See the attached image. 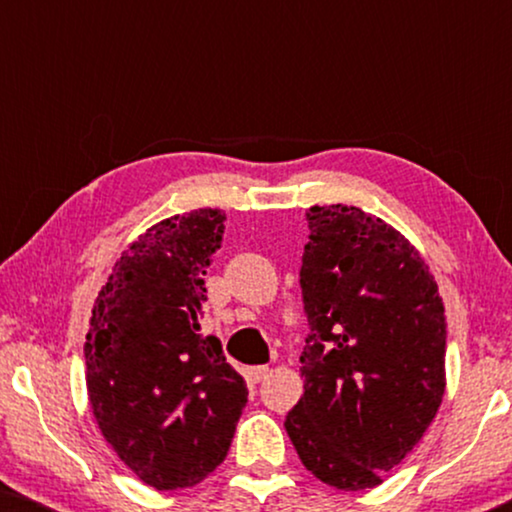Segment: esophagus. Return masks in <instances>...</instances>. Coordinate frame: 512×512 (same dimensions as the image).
<instances>
[{"instance_id":"obj_1","label":"esophagus","mask_w":512,"mask_h":512,"mask_svg":"<svg viewBox=\"0 0 512 512\" xmlns=\"http://www.w3.org/2000/svg\"><path fill=\"white\" fill-rule=\"evenodd\" d=\"M268 373H270V368L268 366H254V368H249V377L254 382H263L265 377H268Z\"/></svg>"}]
</instances>
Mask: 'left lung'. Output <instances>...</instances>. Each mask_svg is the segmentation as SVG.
I'll list each match as a JSON object with an SVG mask.
<instances>
[{"mask_svg":"<svg viewBox=\"0 0 512 512\" xmlns=\"http://www.w3.org/2000/svg\"><path fill=\"white\" fill-rule=\"evenodd\" d=\"M300 289L305 394L286 433L314 478L377 487L408 457L445 394V307L405 237L359 207L305 212Z\"/></svg>","mask_w":512,"mask_h":512,"instance_id":"left-lung-1","label":"left lung"}]
</instances>
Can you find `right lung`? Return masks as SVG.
I'll list each match as a JSON object with an SVG mask.
<instances>
[{
  "label": "right lung",
  "instance_id": "obj_1",
  "mask_svg": "<svg viewBox=\"0 0 512 512\" xmlns=\"http://www.w3.org/2000/svg\"><path fill=\"white\" fill-rule=\"evenodd\" d=\"M221 209L177 214L118 258L86 335V384L102 436L139 480L191 487L226 459L247 384L200 335Z\"/></svg>",
  "mask_w": 512,
  "mask_h": 512
}]
</instances>
